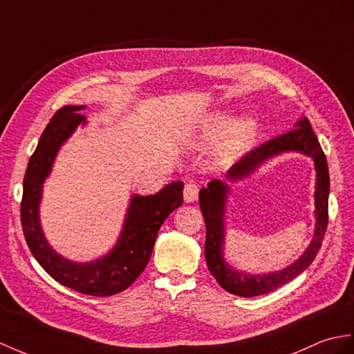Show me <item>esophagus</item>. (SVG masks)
<instances>
[{"label": "esophagus", "instance_id": "34e87169", "mask_svg": "<svg viewBox=\"0 0 354 354\" xmlns=\"http://www.w3.org/2000/svg\"><path fill=\"white\" fill-rule=\"evenodd\" d=\"M198 192H200V187H198L196 183L189 182L185 186V192H183V198L186 203H194L198 200Z\"/></svg>", "mask_w": 354, "mask_h": 354}]
</instances>
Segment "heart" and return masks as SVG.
<instances>
[{
  "instance_id": "1",
  "label": "heart",
  "mask_w": 354,
  "mask_h": 354,
  "mask_svg": "<svg viewBox=\"0 0 354 354\" xmlns=\"http://www.w3.org/2000/svg\"><path fill=\"white\" fill-rule=\"evenodd\" d=\"M258 133L252 117H242L232 122L228 112H218L207 118L196 138V145H218V158L222 162L234 160L251 149Z\"/></svg>"
}]
</instances>
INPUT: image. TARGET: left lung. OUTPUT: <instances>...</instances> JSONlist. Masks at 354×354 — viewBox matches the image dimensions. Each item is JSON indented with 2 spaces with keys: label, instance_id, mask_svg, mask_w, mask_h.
<instances>
[{
  "label": "left lung",
  "instance_id": "1",
  "mask_svg": "<svg viewBox=\"0 0 354 354\" xmlns=\"http://www.w3.org/2000/svg\"><path fill=\"white\" fill-rule=\"evenodd\" d=\"M292 131L286 135L264 142L260 147L249 151L237 163H234L227 172L228 182H240L249 177L252 172L260 168L264 162L270 160L274 156L282 153L295 151L306 154L313 158L317 180H315V230L311 243L306 251L301 254L295 263L287 266L286 269L263 273L251 274L246 272H240L230 266L223 258V243H225V207L227 198L230 194V186L222 180H212L200 191V207L205 221V261L210 273L218 281L219 286L240 297H254L266 295L273 290L279 288L283 283L295 279L297 274L306 270L317 252L320 251L324 232L327 228V204H329V168L327 160L318 142L317 136L313 131L311 123L306 117H301L297 123H295Z\"/></svg>",
  "mask_w": 354,
  "mask_h": 354
}]
</instances>
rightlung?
I'll list each match as a JSON object with an SVG mask.
<instances>
[{"instance_id": "right-lung-1", "label": "right lung", "mask_w": 354, "mask_h": 354, "mask_svg": "<svg viewBox=\"0 0 354 354\" xmlns=\"http://www.w3.org/2000/svg\"><path fill=\"white\" fill-rule=\"evenodd\" d=\"M84 105H67L55 112L43 131L24 177L21 222L25 240L37 263L62 286L88 296H112L131 287L147 266L162 223L183 204V183L172 182L154 195H132L115 246L97 260L77 263L59 255L48 243L40 223L43 183L53 171L62 145L77 126Z\"/></svg>"}]
</instances>
